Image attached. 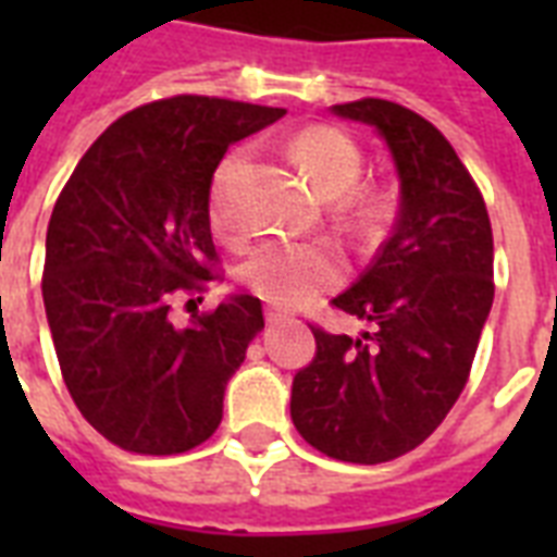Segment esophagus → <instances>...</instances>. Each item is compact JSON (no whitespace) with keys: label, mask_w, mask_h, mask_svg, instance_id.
<instances>
[{"label":"esophagus","mask_w":557,"mask_h":557,"mask_svg":"<svg viewBox=\"0 0 557 557\" xmlns=\"http://www.w3.org/2000/svg\"><path fill=\"white\" fill-rule=\"evenodd\" d=\"M265 321H269V323H283V321H288V314L283 312V309H274V306H269V309H265Z\"/></svg>","instance_id":"1"}]
</instances>
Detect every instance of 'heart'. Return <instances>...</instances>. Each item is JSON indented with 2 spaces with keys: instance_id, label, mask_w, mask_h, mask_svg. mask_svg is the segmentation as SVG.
Masks as SVG:
<instances>
[{
  "instance_id": "obj_1",
  "label": "heart",
  "mask_w": 557,
  "mask_h": 557,
  "mask_svg": "<svg viewBox=\"0 0 557 557\" xmlns=\"http://www.w3.org/2000/svg\"><path fill=\"white\" fill-rule=\"evenodd\" d=\"M292 159L323 199H335L356 185L361 173V152L347 133L335 126H306L292 138ZM243 168V152H231L210 182V225L222 239L234 243L245 231L243 216L234 205V182ZM341 257L326 243H295V239H262L239 265V280L253 295L274 306L309 304L312 297L341 280Z\"/></svg>"
}]
</instances>
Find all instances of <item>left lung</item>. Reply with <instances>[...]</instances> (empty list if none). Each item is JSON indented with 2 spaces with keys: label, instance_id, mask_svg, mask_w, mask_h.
<instances>
[{
  "label": "left lung",
  "instance_id": "1",
  "mask_svg": "<svg viewBox=\"0 0 557 557\" xmlns=\"http://www.w3.org/2000/svg\"><path fill=\"white\" fill-rule=\"evenodd\" d=\"M332 112L379 129L401 205L370 269L332 300L370 332L312 326L318 349L292 381V422L326 457L379 466L422 445L466 387L494 300L492 222L448 138L413 109L364 98Z\"/></svg>",
  "mask_w": 557,
  "mask_h": 557
}]
</instances>
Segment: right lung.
<instances>
[{
  "mask_svg": "<svg viewBox=\"0 0 557 557\" xmlns=\"http://www.w3.org/2000/svg\"><path fill=\"white\" fill-rule=\"evenodd\" d=\"M283 115L205 95L144 103L91 144L51 210L42 300L57 361L83 419L117 448L185 454L222 422L262 304L236 295L185 323L173 304L219 277L213 170Z\"/></svg>",
  "mask_w": 557,
  "mask_h": 557,
  "instance_id": "obj_1",
  "label": "right lung"
}]
</instances>
